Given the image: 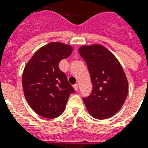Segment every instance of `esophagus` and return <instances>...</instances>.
Returning <instances> with one entry per match:
<instances>
[{
  "label": "esophagus",
  "mask_w": 148,
  "mask_h": 148,
  "mask_svg": "<svg viewBox=\"0 0 148 148\" xmlns=\"http://www.w3.org/2000/svg\"><path fill=\"white\" fill-rule=\"evenodd\" d=\"M74 89L76 90V91H77V90H78V85H77V84H74Z\"/></svg>",
  "instance_id": "esophagus-1"
}]
</instances>
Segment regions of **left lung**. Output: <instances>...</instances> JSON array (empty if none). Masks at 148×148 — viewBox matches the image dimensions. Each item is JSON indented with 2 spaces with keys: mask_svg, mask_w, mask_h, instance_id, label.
Wrapping results in <instances>:
<instances>
[{
  "mask_svg": "<svg viewBox=\"0 0 148 148\" xmlns=\"http://www.w3.org/2000/svg\"><path fill=\"white\" fill-rule=\"evenodd\" d=\"M78 51L86 62L93 84L90 96L83 97L87 110L96 119L111 117L127 97L128 84L124 70L117 58L102 45L82 46Z\"/></svg>",
  "mask_w": 148,
  "mask_h": 148,
  "instance_id": "obj_1",
  "label": "left lung"
}]
</instances>
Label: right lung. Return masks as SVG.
Here are the masks:
<instances>
[{
	"label": "right lung",
	"instance_id": "1",
	"mask_svg": "<svg viewBox=\"0 0 148 148\" xmlns=\"http://www.w3.org/2000/svg\"><path fill=\"white\" fill-rule=\"evenodd\" d=\"M73 51L71 45L50 42L39 48L24 67L22 85L31 108L41 116L54 119L63 112L74 88L59 70L62 59Z\"/></svg>",
	"mask_w": 148,
	"mask_h": 148
}]
</instances>
